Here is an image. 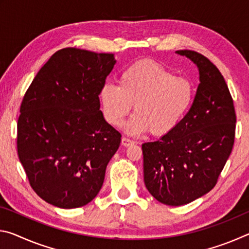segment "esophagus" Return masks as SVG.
<instances>
[{
	"mask_svg": "<svg viewBox=\"0 0 249 249\" xmlns=\"http://www.w3.org/2000/svg\"><path fill=\"white\" fill-rule=\"evenodd\" d=\"M133 144H134V142L132 140H129V138H127V137L122 138V145H123V146L127 147V146L133 145Z\"/></svg>",
	"mask_w": 249,
	"mask_h": 249,
	"instance_id": "1",
	"label": "esophagus"
}]
</instances>
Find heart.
Returning a JSON list of instances; mask_svg holds the SVG:
<instances>
[{"instance_id": "obj_1", "label": "heart", "mask_w": 249, "mask_h": 249, "mask_svg": "<svg viewBox=\"0 0 249 249\" xmlns=\"http://www.w3.org/2000/svg\"><path fill=\"white\" fill-rule=\"evenodd\" d=\"M100 103L108 124L120 126L134 104L136 112L125 124L126 133L148 132L162 136L174 130L195 99L190 80L176 77L159 62L141 60L119 78V86L107 83L100 90Z\"/></svg>"}]
</instances>
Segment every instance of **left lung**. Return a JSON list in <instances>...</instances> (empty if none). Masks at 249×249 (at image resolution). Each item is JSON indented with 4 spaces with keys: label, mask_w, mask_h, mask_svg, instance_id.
Instances as JSON below:
<instances>
[{
    "label": "left lung",
    "mask_w": 249,
    "mask_h": 249,
    "mask_svg": "<svg viewBox=\"0 0 249 249\" xmlns=\"http://www.w3.org/2000/svg\"><path fill=\"white\" fill-rule=\"evenodd\" d=\"M196 64L200 83L189 112L158 141L142 145L147 190L163 204H188L216 184L234 145L236 114L215 66L192 50H178Z\"/></svg>",
    "instance_id": "left-lung-1"
}]
</instances>
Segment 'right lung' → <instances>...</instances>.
Segmentation results:
<instances>
[{
    "instance_id": "add662e5",
    "label": "right lung",
    "mask_w": 249,
    "mask_h": 249,
    "mask_svg": "<svg viewBox=\"0 0 249 249\" xmlns=\"http://www.w3.org/2000/svg\"><path fill=\"white\" fill-rule=\"evenodd\" d=\"M115 64L113 53L58 50L24 95L18 158L33 190L49 204L80 208L102 188L122 137L104 120L99 99Z\"/></svg>"
}]
</instances>
